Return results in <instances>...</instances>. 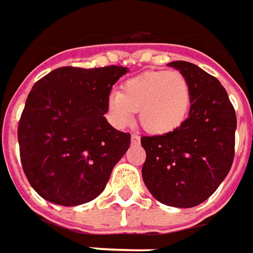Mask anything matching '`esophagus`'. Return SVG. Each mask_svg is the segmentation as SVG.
I'll use <instances>...</instances> for the list:
<instances>
[{"label": "esophagus", "mask_w": 253, "mask_h": 253, "mask_svg": "<svg viewBox=\"0 0 253 253\" xmlns=\"http://www.w3.org/2000/svg\"><path fill=\"white\" fill-rule=\"evenodd\" d=\"M131 142L133 144H138L140 142V135L138 134H131Z\"/></svg>", "instance_id": "34e87169"}]
</instances>
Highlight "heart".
I'll return each instance as SVG.
<instances>
[{
	"label": "heart",
	"instance_id": "b5f03b06",
	"mask_svg": "<svg viewBox=\"0 0 253 253\" xmlns=\"http://www.w3.org/2000/svg\"><path fill=\"white\" fill-rule=\"evenodd\" d=\"M192 92L180 72H145L123 83L108 99L109 118L127 127L140 111V123L151 134L173 133L188 118Z\"/></svg>",
	"mask_w": 253,
	"mask_h": 253
}]
</instances>
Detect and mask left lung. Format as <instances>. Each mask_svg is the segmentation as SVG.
<instances>
[{
	"label": "left lung",
	"mask_w": 253,
	"mask_h": 253,
	"mask_svg": "<svg viewBox=\"0 0 253 253\" xmlns=\"http://www.w3.org/2000/svg\"><path fill=\"white\" fill-rule=\"evenodd\" d=\"M191 85V109L173 133L142 137V180L159 202L192 208L209 198L231 169L237 116L220 82L197 65L170 62Z\"/></svg>",
	"instance_id": "8db88e82"
}]
</instances>
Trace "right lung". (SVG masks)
Listing matches in <instances>:
<instances>
[{
	"label": "right lung",
	"mask_w": 253,
	"mask_h": 253,
	"mask_svg": "<svg viewBox=\"0 0 253 253\" xmlns=\"http://www.w3.org/2000/svg\"><path fill=\"white\" fill-rule=\"evenodd\" d=\"M127 68L63 66L33 85L18 126L20 161L36 192L52 204L77 206L105 190L130 134L104 115L112 85Z\"/></svg>",
	"instance_id": "right-lung-1"
}]
</instances>
